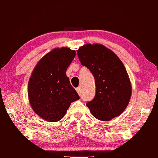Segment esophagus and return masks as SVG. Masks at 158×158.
Instances as JSON below:
<instances>
[{
    "mask_svg": "<svg viewBox=\"0 0 158 158\" xmlns=\"http://www.w3.org/2000/svg\"><path fill=\"white\" fill-rule=\"evenodd\" d=\"M76 91H77V94H81V87H77V88H76Z\"/></svg>",
    "mask_w": 158,
    "mask_h": 158,
    "instance_id": "34e87169",
    "label": "esophagus"
}]
</instances>
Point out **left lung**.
<instances>
[{
    "instance_id": "left-lung-1",
    "label": "left lung",
    "mask_w": 158,
    "mask_h": 158,
    "mask_svg": "<svg viewBox=\"0 0 158 158\" xmlns=\"http://www.w3.org/2000/svg\"><path fill=\"white\" fill-rule=\"evenodd\" d=\"M81 64L93 73L96 94L86 104L101 121L119 116L129 103L132 87L124 65L115 53L99 44H86L77 51Z\"/></svg>"
}]
</instances>
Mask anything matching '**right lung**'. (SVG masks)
I'll return each mask as SVG.
<instances>
[{
	"instance_id": "obj_1",
	"label": "right lung",
	"mask_w": 158,
	"mask_h": 158,
	"mask_svg": "<svg viewBox=\"0 0 158 158\" xmlns=\"http://www.w3.org/2000/svg\"><path fill=\"white\" fill-rule=\"evenodd\" d=\"M76 54L68 47L55 48L44 56L31 73L29 102L43 119L49 122L60 120L73 102L80 99L65 74Z\"/></svg>"
}]
</instances>
